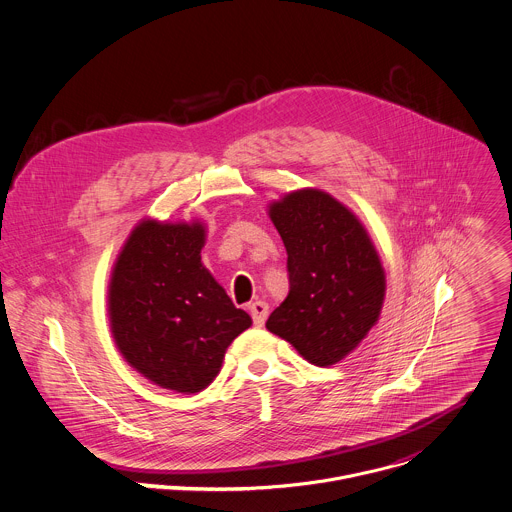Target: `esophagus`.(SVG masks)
<instances>
[{"label": "esophagus", "instance_id": "esophagus-1", "mask_svg": "<svg viewBox=\"0 0 512 512\" xmlns=\"http://www.w3.org/2000/svg\"><path fill=\"white\" fill-rule=\"evenodd\" d=\"M249 311H251V317H253V323L257 327H261L269 315V305L265 301H255L249 305Z\"/></svg>", "mask_w": 512, "mask_h": 512}]
</instances>
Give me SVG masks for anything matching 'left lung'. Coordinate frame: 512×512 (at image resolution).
<instances>
[{
    "mask_svg": "<svg viewBox=\"0 0 512 512\" xmlns=\"http://www.w3.org/2000/svg\"><path fill=\"white\" fill-rule=\"evenodd\" d=\"M285 249L289 295L267 329L309 363L327 367L349 355L377 323L385 273L359 219L317 189L289 193L269 209Z\"/></svg>",
    "mask_w": 512,
    "mask_h": 512,
    "instance_id": "obj_1",
    "label": "left lung"
}]
</instances>
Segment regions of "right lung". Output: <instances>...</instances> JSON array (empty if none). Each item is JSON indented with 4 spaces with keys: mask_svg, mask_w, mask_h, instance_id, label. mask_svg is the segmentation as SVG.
<instances>
[{
    "mask_svg": "<svg viewBox=\"0 0 512 512\" xmlns=\"http://www.w3.org/2000/svg\"><path fill=\"white\" fill-rule=\"evenodd\" d=\"M201 223H139L109 285L115 343L127 363L155 385L179 393L205 389L231 341L251 327L201 265Z\"/></svg>",
    "mask_w": 512,
    "mask_h": 512,
    "instance_id": "add662e5",
    "label": "right lung"
}]
</instances>
